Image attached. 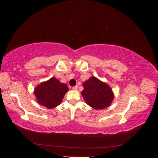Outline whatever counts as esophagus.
<instances>
[{
  "label": "esophagus",
  "mask_w": 158,
  "mask_h": 158,
  "mask_svg": "<svg viewBox=\"0 0 158 158\" xmlns=\"http://www.w3.org/2000/svg\"><path fill=\"white\" fill-rule=\"evenodd\" d=\"M78 85H75V86H73V89H74V90H76V89H78Z\"/></svg>",
  "instance_id": "1"
}]
</instances>
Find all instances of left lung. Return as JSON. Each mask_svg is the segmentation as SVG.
Instances as JSON below:
<instances>
[{
  "mask_svg": "<svg viewBox=\"0 0 158 158\" xmlns=\"http://www.w3.org/2000/svg\"><path fill=\"white\" fill-rule=\"evenodd\" d=\"M81 94L89 106L95 109H103L109 107L114 99L112 89L106 83L96 77H90L83 84Z\"/></svg>",
  "mask_w": 158,
  "mask_h": 158,
  "instance_id": "left-lung-1",
  "label": "left lung"
}]
</instances>
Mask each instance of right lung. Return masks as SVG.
I'll list each match as a JSON object with an SVG mask.
<instances>
[{"mask_svg":"<svg viewBox=\"0 0 158 158\" xmlns=\"http://www.w3.org/2000/svg\"><path fill=\"white\" fill-rule=\"evenodd\" d=\"M68 91L66 84L52 77L38 85L34 89V94L38 103L48 109H52L60 104Z\"/></svg>","mask_w":158,"mask_h":158,"instance_id":"obj_1","label":"right lung"}]
</instances>
